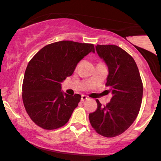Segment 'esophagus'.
Listing matches in <instances>:
<instances>
[{
    "label": "esophagus",
    "mask_w": 161,
    "mask_h": 161,
    "mask_svg": "<svg viewBox=\"0 0 161 161\" xmlns=\"http://www.w3.org/2000/svg\"><path fill=\"white\" fill-rule=\"evenodd\" d=\"M88 98V97H87L86 95H82V97H81V101H86V100H87Z\"/></svg>",
    "instance_id": "esophagus-1"
}]
</instances>
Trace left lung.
<instances>
[{
	"instance_id": "obj_1",
	"label": "left lung",
	"mask_w": 161,
	"mask_h": 161,
	"mask_svg": "<svg viewBox=\"0 0 161 161\" xmlns=\"http://www.w3.org/2000/svg\"><path fill=\"white\" fill-rule=\"evenodd\" d=\"M98 56L108 68L106 86L112 98L103 106L97 100V108L89 114L90 123L97 133L115 137L133 123L139 112L143 86L138 66L126 51L116 45L95 46Z\"/></svg>"
}]
</instances>
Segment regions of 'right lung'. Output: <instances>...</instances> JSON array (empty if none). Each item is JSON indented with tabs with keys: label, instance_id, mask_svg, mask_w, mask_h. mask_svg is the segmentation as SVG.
I'll return each mask as SVG.
<instances>
[{
	"label": "right lung",
	"instance_id": "obj_1",
	"mask_svg": "<svg viewBox=\"0 0 161 161\" xmlns=\"http://www.w3.org/2000/svg\"><path fill=\"white\" fill-rule=\"evenodd\" d=\"M92 44L61 41L45 46L28 64L23 83V101L31 119L45 129H55L69 121L81 95L61 91V82L73 73Z\"/></svg>",
	"mask_w": 161,
	"mask_h": 161
}]
</instances>
